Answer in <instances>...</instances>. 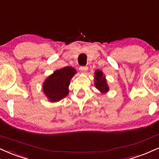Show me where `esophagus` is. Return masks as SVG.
Returning a JSON list of instances; mask_svg holds the SVG:
<instances>
[{
  "label": "esophagus",
  "instance_id": "34e87169",
  "mask_svg": "<svg viewBox=\"0 0 159 159\" xmlns=\"http://www.w3.org/2000/svg\"><path fill=\"white\" fill-rule=\"evenodd\" d=\"M87 70H88L87 66H81V67L79 68L80 72H81V73L82 74H85L86 72L87 71Z\"/></svg>",
  "mask_w": 159,
  "mask_h": 159
}]
</instances>
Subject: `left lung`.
I'll use <instances>...</instances> for the list:
<instances>
[{"mask_svg":"<svg viewBox=\"0 0 159 159\" xmlns=\"http://www.w3.org/2000/svg\"><path fill=\"white\" fill-rule=\"evenodd\" d=\"M94 82L96 89H98L102 94L107 93L110 89L107 82L106 77L101 70H96L95 71Z\"/></svg>","mask_w":159,"mask_h":159,"instance_id":"left-lung-1","label":"left lung"}]
</instances>
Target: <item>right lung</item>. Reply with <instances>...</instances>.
Segmentation results:
<instances>
[{
	"instance_id": "add662e5",
	"label": "right lung",
	"mask_w": 159,
	"mask_h": 159,
	"mask_svg": "<svg viewBox=\"0 0 159 159\" xmlns=\"http://www.w3.org/2000/svg\"><path fill=\"white\" fill-rule=\"evenodd\" d=\"M76 72L72 66H66L55 70L46 78L42 89L50 102H58L69 94V86Z\"/></svg>"
}]
</instances>
